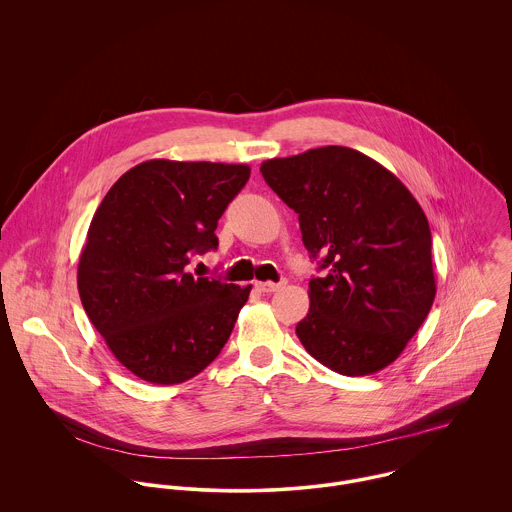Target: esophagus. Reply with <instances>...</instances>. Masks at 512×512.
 I'll return each instance as SVG.
<instances>
[{
	"label": "esophagus",
	"mask_w": 512,
	"mask_h": 512,
	"mask_svg": "<svg viewBox=\"0 0 512 512\" xmlns=\"http://www.w3.org/2000/svg\"><path fill=\"white\" fill-rule=\"evenodd\" d=\"M284 286H286V282H256V288L262 293L278 292Z\"/></svg>",
	"instance_id": "34e87169"
}]
</instances>
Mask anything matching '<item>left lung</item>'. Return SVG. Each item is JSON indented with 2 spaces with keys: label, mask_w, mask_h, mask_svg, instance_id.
I'll use <instances>...</instances> for the list:
<instances>
[{
  "label": "left lung",
  "mask_w": 512,
  "mask_h": 512,
  "mask_svg": "<svg viewBox=\"0 0 512 512\" xmlns=\"http://www.w3.org/2000/svg\"><path fill=\"white\" fill-rule=\"evenodd\" d=\"M260 171L327 270L309 280V313L295 327L305 351L345 376L394 363L436 297L432 232L418 201L351 147L268 159Z\"/></svg>",
  "instance_id": "obj_1"
}]
</instances>
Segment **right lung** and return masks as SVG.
Wrapping results in <instances>:
<instances>
[{
	"instance_id": "right-lung-1",
	"label": "right lung",
	"mask_w": 512,
	"mask_h": 512,
	"mask_svg": "<svg viewBox=\"0 0 512 512\" xmlns=\"http://www.w3.org/2000/svg\"><path fill=\"white\" fill-rule=\"evenodd\" d=\"M248 165L151 159L96 209L78 260L82 307L112 355L151 384H179L219 357L252 286L187 272L217 250V222Z\"/></svg>"
}]
</instances>
